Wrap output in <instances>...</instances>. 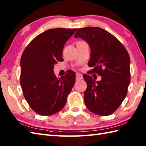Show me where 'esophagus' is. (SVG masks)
Segmentation results:
<instances>
[{"mask_svg": "<svg viewBox=\"0 0 146 146\" xmlns=\"http://www.w3.org/2000/svg\"><path fill=\"white\" fill-rule=\"evenodd\" d=\"M76 78L77 80H82L83 78V76L82 74L80 73H76Z\"/></svg>", "mask_w": 146, "mask_h": 146, "instance_id": "34e87169", "label": "esophagus"}]
</instances>
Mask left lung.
I'll return each mask as SVG.
<instances>
[{"mask_svg":"<svg viewBox=\"0 0 146 146\" xmlns=\"http://www.w3.org/2000/svg\"><path fill=\"white\" fill-rule=\"evenodd\" d=\"M78 37L88 43L91 71L102 76L100 82L83 75L87 88L84 92L86 107L92 112L107 116L112 114L125 98L131 82L130 57L125 48L113 35L97 27L77 31Z\"/></svg>","mask_w":146,"mask_h":146,"instance_id":"left-lung-1","label":"left lung"}]
</instances>
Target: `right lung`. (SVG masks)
<instances>
[{
	"label": "right lung",
	"mask_w": 146,
	"mask_h": 146,
	"mask_svg": "<svg viewBox=\"0 0 146 146\" xmlns=\"http://www.w3.org/2000/svg\"><path fill=\"white\" fill-rule=\"evenodd\" d=\"M77 29L56 28L35 37L21 58L20 83L30 107L41 115L61 110L75 83V73L68 71L61 78L54 73V64L63 61V49Z\"/></svg>",
	"instance_id": "right-lung-1"
}]
</instances>
